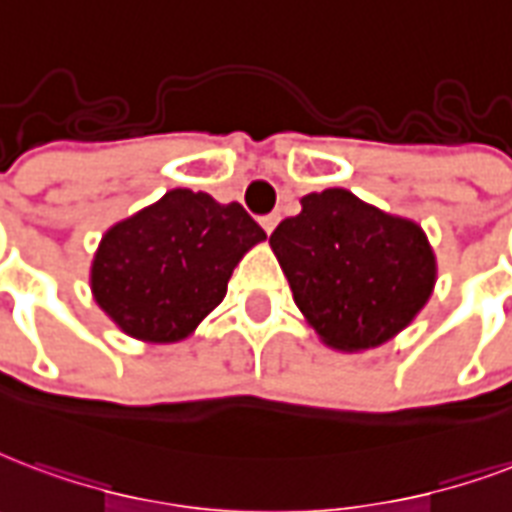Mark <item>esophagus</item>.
<instances>
[{"label": "esophagus", "mask_w": 512, "mask_h": 512, "mask_svg": "<svg viewBox=\"0 0 512 512\" xmlns=\"http://www.w3.org/2000/svg\"><path fill=\"white\" fill-rule=\"evenodd\" d=\"M276 222H279V217H276V214H268V217L260 219V225H263V230H266V233H271V230H274Z\"/></svg>", "instance_id": "esophagus-1"}]
</instances>
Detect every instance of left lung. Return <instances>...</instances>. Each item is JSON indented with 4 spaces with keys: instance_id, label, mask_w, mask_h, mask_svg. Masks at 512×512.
<instances>
[{
    "instance_id": "left-lung-1",
    "label": "left lung",
    "mask_w": 512,
    "mask_h": 512,
    "mask_svg": "<svg viewBox=\"0 0 512 512\" xmlns=\"http://www.w3.org/2000/svg\"><path fill=\"white\" fill-rule=\"evenodd\" d=\"M271 233L298 309L339 350H369L407 328L429 301L434 255L415 222L347 189L312 192Z\"/></svg>"
}]
</instances>
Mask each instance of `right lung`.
Here are the masks:
<instances>
[{"label": "right lung", "instance_id": "right-lung-1", "mask_svg": "<svg viewBox=\"0 0 512 512\" xmlns=\"http://www.w3.org/2000/svg\"><path fill=\"white\" fill-rule=\"evenodd\" d=\"M266 230L241 203L170 189L113 225L94 255L92 293L102 312L143 342L187 339L225 298L227 279Z\"/></svg>", "mask_w": 512, "mask_h": 512}]
</instances>
